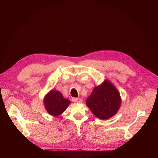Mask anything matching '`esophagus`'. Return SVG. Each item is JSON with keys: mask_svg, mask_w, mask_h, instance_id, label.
I'll list each match as a JSON object with an SVG mask.
<instances>
[{"mask_svg": "<svg viewBox=\"0 0 158 158\" xmlns=\"http://www.w3.org/2000/svg\"><path fill=\"white\" fill-rule=\"evenodd\" d=\"M73 101L75 102H79V103H81L82 102V99L81 98H73Z\"/></svg>", "mask_w": 158, "mask_h": 158, "instance_id": "esophagus-1", "label": "esophagus"}]
</instances>
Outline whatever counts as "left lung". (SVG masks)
Instances as JSON below:
<instances>
[{
  "instance_id": "obj_1",
  "label": "left lung",
  "mask_w": 158,
  "mask_h": 158,
  "mask_svg": "<svg viewBox=\"0 0 158 158\" xmlns=\"http://www.w3.org/2000/svg\"><path fill=\"white\" fill-rule=\"evenodd\" d=\"M85 103L94 115L100 119L105 120L114 116L118 112L121 98L115 85L106 79L94 88Z\"/></svg>"
}]
</instances>
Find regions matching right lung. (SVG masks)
<instances>
[{
    "label": "right lung",
    "mask_w": 158,
    "mask_h": 158,
    "mask_svg": "<svg viewBox=\"0 0 158 158\" xmlns=\"http://www.w3.org/2000/svg\"><path fill=\"white\" fill-rule=\"evenodd\" d=\"M44 106L48 113L57 117L61 115L71 104V101L63 97L61 93L51 90L44 98Z\"/></svg>",
    "instance_id": "obj_1"
}]
</instances>
